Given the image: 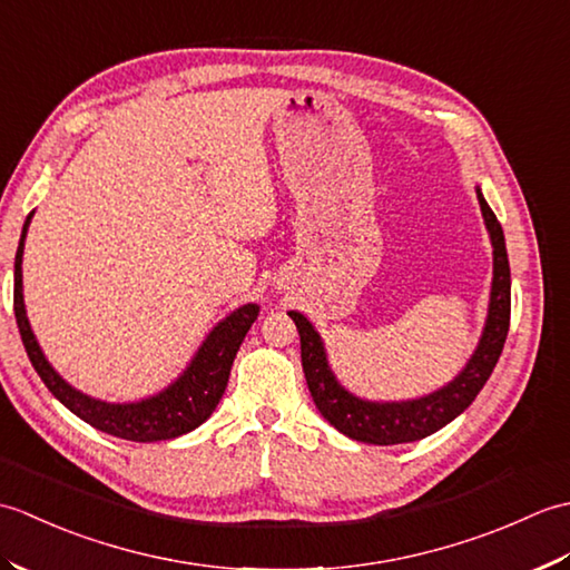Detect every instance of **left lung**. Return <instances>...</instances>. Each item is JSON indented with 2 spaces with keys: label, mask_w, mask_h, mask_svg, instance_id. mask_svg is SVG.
<instances>
[{
  "label": "left lung",
  "mask_w": 570,
  "mask_h": 570,
  "mask_svg": "<svg viewBox=\"0 0 570 570\" xmlns=\"http://www.w3.org/2000/svg\"><path fill=\"white\" fill-rule=\"evenodd\" d=\"M475 190L482 220H485L492 242V286L488 318L475 353L470 355L465 367L451 382L443 384L441 390L416 399H404V402H372V399H362L347 392L331 370L328 353H325V343L316 325L304 313L288 311L301 335V365H304L313 402H316L323 419L345 433L347 439L372 445H396L426 439V435L441 431L445 423H451L475 402V396L490 380L494 365H498L507 331H510V259H507L502 225L490 210L480 186Z\"/></svg>",
  "instance_id": "1"
}]
</instances>
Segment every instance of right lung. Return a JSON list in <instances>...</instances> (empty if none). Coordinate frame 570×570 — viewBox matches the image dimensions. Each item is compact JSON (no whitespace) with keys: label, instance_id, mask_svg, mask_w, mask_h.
I'll use <instances>...</instances> for the list:
<instances>
[{"label":"right lung","instance_id":"obj_1","mask_svg":"<svg viewBox=\"0 0 570 570\" xmlns=\"http://www.w3.org/2000/svg\"><path fill=\"white\" fill-rule=\"evenodd\" d=\"M33 213H29L27 223L21 227V239L14 259V316L21 333V343L27 347L33 370L48 386L60 404L70 409L72 414L90 423L92 429L117 435L125 441L154 443L171 441L193 429H198L205 419H210L215 406L220 404L225 386L229 380L237 350L245 341L252 323L259 316L257 304H245L225 316L215 328L205 335L198 353L190 357L186 370L164 386L161 392L144 396L139 402H102L90 394H82L76 386L68 384L46 360L43 350L36 341L31 323L23 306V282H21V262H23V242L31 225Z\"/></svg>","mask_w":570,"mask_h":570}]
</instances>
